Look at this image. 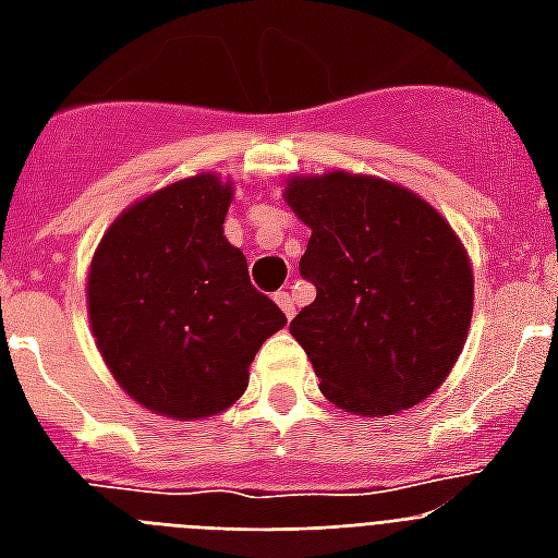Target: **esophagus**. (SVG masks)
I'll return each mask as SVG.
<instances>
[{
  "mask_svg": "<svg viewBox=\"0 0 558 558\" xmlns=\"http://www.w3.org/2000/svg\"><path fill=\"white\" fill-rule=\"evenodd\" d=\"M275 301H278V306L283 310V315H287V318H292V315H295V298L289 295L287 289L275 292Z\"/></svg>",
  "mask_w": 558,
  "mask_h": 558,
  "instance_id": "1",
  "label": "esophagus"
}]
</instances>
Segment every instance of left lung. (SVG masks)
I'll return each instance as SVG.
<instances>
[{
    "label": "left lung",
    "mask_w": 558,
    "mask_h": 558,
    "mask_svg": "<svg viewBox=\"0 0 558 558\" xmlns=\"http://www.w3.org/2000/svg\"><path fill=\"white\" fill-rule=\"evenodd\" d=\"M287 202L313 228L298 269L315 301L289 332L324 397L362 416L423 402L458 362L472 318V266L437 210L385 179H292Z\"/></svg>",
    "instance_id": "obj_1"
}]
</instances>
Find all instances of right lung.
I'll list each match as a JSON object with an SVG mask.
<instances>
[{
	"instance_id": "right-lung-1",
	"label": "right lung",
	"mask_w": 558,
	"mask_h": 558,
	"mask_svg": "<svg viewBox=\"0 0 558 558\" xmlns=\"http://www.w3.org/2000/svg\"><path fill=\"white\" fill-rule=\"evenodd\" d=\"M231 185L214 173L135 202L100 240L89 269V318L118 385L177 420L226 411L248 365L287 324L252 287L243 252L222 234Z\"/></svg>"
}]
</instances>
